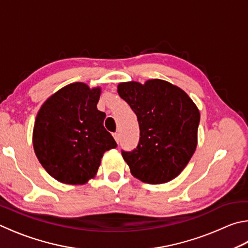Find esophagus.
<instances>
[{
    "mask_svg": "<svg viewBox=\"0 0 248 248\" xmlns=\"http://www.w3.org/2000/svg\"><path fill=\"white\" fill-rule=\"evenodd\" d=\"M112 136H114V138H115V140L117 142H119V139H120V134H119V132H115L114 134H112Z\"/></svg>",
    "mask_w": 248,
    "mask_h": 248,
    "instance_id": "1",
    "label": "esophagus"
}]
</instances>
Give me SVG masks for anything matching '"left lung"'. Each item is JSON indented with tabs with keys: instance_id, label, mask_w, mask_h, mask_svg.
<instances>
[{
	"instance_id": "obj_1",
	"label": "left lung",
	"mask_w": 248,
	"mask_h": 248,
	"mask_svg": "<svg viewBox=\"0 0 248 248\" xmlns=\"http://www.w3.org/2000/svg\"><path fill=\"white\" fill-rule=\"evenodd\" d=\"M118 94L140 127L138 146L121 151L133 177L150 184L178 177L196 150L201 118L196 105L183 90L160 79L120 83Z\"/></svg>"
}]
</instances>
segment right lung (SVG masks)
Listing matches in <instances>:
<instances>
[{"mask_svg":"<svg viewBox=\"0 0 248 248\" xmlns=\"http://www.w3.org/2000/svg\"><path fill=\"white\" fill-rule=\"evenodd\" d=\"M101 89L76 82L66 85L40 108L33 148L43 168L57 181L84 184L96 174L103 154L117 147L97 109Z\"/></svg>","mask_w":248,"mask_h":248,"instance_id":"right-lung-1","label":"right lung"}]
</instances>
